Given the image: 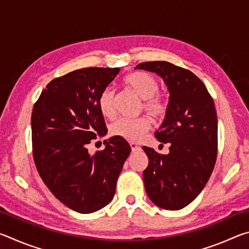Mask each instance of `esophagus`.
I'll use <instances>...</instances> for the list:
<instances>
[{
  "mask_svg": "<svg viewBox=\"0 0 249 249\" xmlns=\"http://www.w3.org/2000/svg\"><path fill=\"white\" fill-rule=\"evenodd\" d=\"M130 148H132V151H137L141 149V147L138 144H136V142H130Z\"/></svg>",
  "mask_w": 249,
  "mask_h": 249,
  "instance_id": "34e87169",
  "label": "esophagus"
}]
</instances>
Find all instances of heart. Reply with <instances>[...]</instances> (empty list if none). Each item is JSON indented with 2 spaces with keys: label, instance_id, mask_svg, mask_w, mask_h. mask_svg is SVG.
Listing matches in <instances>:
<instances>
[{
  "label": "heart",
  "instance_id": "obj_1",
  "mask_svg": "<svg viewBox=\"0 0 249 249\" xmlns=\"http://www.w3.org/2000/svg\"><path fill=\"white\" fill-rule=\"evenodd\" d=\"M123 83L142 100V108L154 117L165 115L167 107L163 100L156 95L159 84L154 77L145 72H132L123 79ZM100 111L105 117L114 115V91L105 88L99 96ZM151 122L147 117L120 119L111 125V134L130 142L138 141L150 128Z\"/></svg>",
  "mask_w": 249,
  "mask_h": 249
}]
</instances>
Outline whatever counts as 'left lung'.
Returning a JSON list of instances; mask_svg holds the SVG:
<instances>
[{
  "mask_svg": "<svg viewBox=\"0 0 249 249\" xmlns=\"http://www.w3.org/2000/svg\"><path fill=\"white\" fill-rule=\"evenodd\" d=\"M158 74L169 91L166 116L155 133L169 142V154L144 146L148 167L142 172L149 199L159 208L176 211L187 206L203 190L217 155V116L213 99L195 73L167 61L135 67Z\"/></svg>",
  "mask_w": 249,
  "mask_h": 249,
  "instance_id": "8db88e82",
  "label": "left lung"
}]
</instances>
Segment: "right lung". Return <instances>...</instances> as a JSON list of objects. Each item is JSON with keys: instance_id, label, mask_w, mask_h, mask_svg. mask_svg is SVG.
Wrapping results in <instances>:
<instances>
[{"instance_id": "obj_1", "label": "right lung", "mask_w": 249, "mask_h": 249, "mask_svg": "<svg viewBox=\"0 0 249 249\" xmlns=\"http://www.w3.org/2000/svg\"><path fill=\"white\" fill-rule=\"evenodd\" d=\"M119 68H84L50 81L34 105V161L50 192L69 209L88 214L112 201L130 153L124 138L104 141L91 156L87 146L107 133L99 96Z\"/></svg>"}]
</instances>
